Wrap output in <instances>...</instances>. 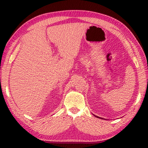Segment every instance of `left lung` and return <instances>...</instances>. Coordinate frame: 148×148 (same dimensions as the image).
I'll use <instances>...</instances> for the list:
<instances>
[{
  "instance_id": "left-lung-1",
  "label": "left lung",
  "mask_w": 148,
  "mask_h": 148,
  "mask_svg": "<svg viewBox=\"0 0 148 148\" xmlns=\"http://www.w3.org/2000/svg\"><path fill=\"white\" fill-rule=\"evenodd\" d=\"M93 116H95V117H98V118H100V119H103V118H102V117H98V116H95V115H93Z\"/></svg>"
}]
</instances>
